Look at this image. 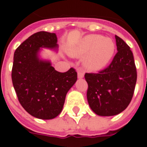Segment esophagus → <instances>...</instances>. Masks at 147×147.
Instances as JSON below:
<instances>
[{
  "label": "esophagus",
  "instance_id": "esophagus-1",
  "mask_svg": "<svg viewBox=\"0 0 147 147\" xmlns=\"http://www.w3.org/2000/svg\"><path fill=\"white\" fill-rule=\"evenodd\" d=\"M78 78H80V79H82L84 76V72H83V71L81 69V68H78Z\"/></svg>",
  "mask_w": 147,
  "mask_h": 147
}]
</instances>
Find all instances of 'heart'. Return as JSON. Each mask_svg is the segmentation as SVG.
<instances>
[{"mask_svg": "<svg viewBox=\"0 0 147 147\" xmlns=\"http://www.w3.org/2000/svg\"><path fill=\"white\" fill-rule=\"evenodd\" d=\"M115 45L109 38H104L99 35H90L81 42L76 50L78 55H86L87 67L98 69L108 63L113 54Z\"/></svg>", "mask_w": 147, "mask_h": 147, "instance_id": "obj_1", "label": "heart"}]
</instances>
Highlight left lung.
I'll return each mask as SVG.
<instances>
[{"instance_id":"1","label":"left lung","mask_w":147,"mask_h":147,"mask_svg":"<svg viewBox=\"0 0 147 147\" xmlns=\"http://www.w3.org/2000/svg\"><path fill=\"white\" fill-rule=\"evenodd\" d=\"M115 38L117 53L110 64L98 73L85 74L90 107L103 117L117 115L128 106L137 80L132 52L123 39Z\"/></svg>"}]
</instances>
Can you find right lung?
I'll return each mask as SVG.
<instances>
[{
    "mask_svg": "<svg viewBox=\"0 0 147 147\" xmlns=\"http://www.w3.org/2000/svg\"><path fill=\"white\" fill-rule=\"evenodd\" d=\"M57 42L56 34L39 31L14 53L11 80L18 100L28 113L42 120L53 119L61 113L67 91L77 80L73 67L59 72L49 61L38 59L40 48H55Z\"/></svg>",
    "mask_w": 147,
    "mask_h": 147,
    "instance_id": "1",
    "label": "right lung"
}]
</instances>
